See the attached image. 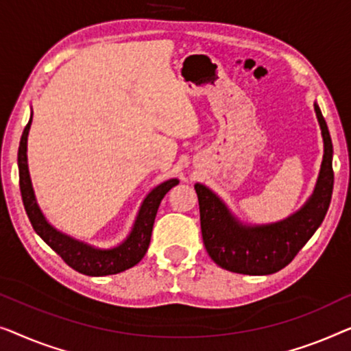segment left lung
I'll return each instance as SVG.
<instances>
[{"mask_svg":"<svg viewBox=\"0 0 351 351\" xmlns=\"http://www.w3.org/2000/svg\"><path fill=\"white\" fill-rule=\"evenodd\" d=\"M323 136V162L312 195L288 218L270 224H246L210 187L194 186L199 197L202 237L206 253L219 267L243 275H270L286 267L322 226L334 186L332 141L317 103Z\"/></svg>","mask_w":351,"mask_h":351,"instance_id":"obj_1","label":"left lung"}]
</instances>
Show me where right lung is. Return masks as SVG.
I'll return each mask as SVG.
<instances>
[{
  "instance_id": "1",
  "label": "right lung",
  "mask_w": 351,
  "mask_h": 351,
  "mask_svg": "<svg viewBox=\"0 0 351 351\" xmlns=\"http://www.w3.org/2000/svg\"><path fill=\"white\" fill-rule=\"evenodd\" d=\"M33 112L29 116V121L22 133L21 146H19V180H21V192L22 200L25 205V211L28 215L29 223H32L33 229L65 263L70 265L71 269L77 270L79 274L90 275V276H105V275H114L124 270L133 267L143 259L146 254L147 246L151 241L152 226H154V219L159 210V205L162 199H164L167 192L171 187L176 186V178L167 180L156 186L149 194L145 197L141 202L140 210H138L135 223L132 226V230L128 235L121 241L119 245L112 246V248H97V246L88 245L86 241H81L77 239H73L71 235L63 234L53 227L46 216L39 208L36 195H34L32 178H29L28 171V159H27V141H28V132L32 127Z\"/></svg>"
}]
</instances>
